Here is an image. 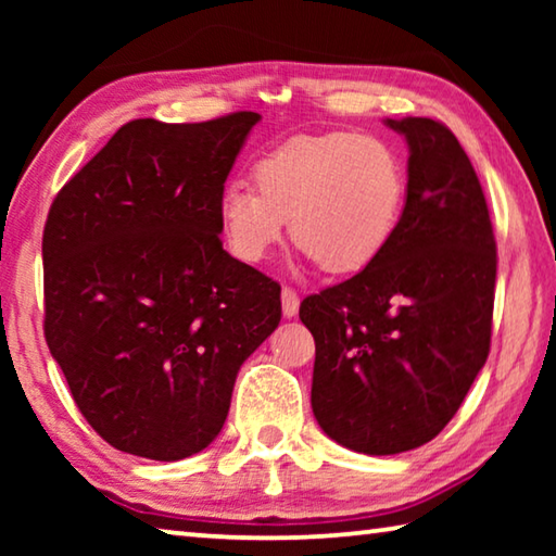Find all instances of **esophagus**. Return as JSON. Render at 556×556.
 <instances>
[{"label":"esophagus","mask_w":556,"mask_h":556,"mask_svg":"<svg viewBox=\"0 0 556 556\" xmlns=\"http://www.w3.org/2000/svg\"><path fill=\"white\" fill-rule=\"evenodd\" d=\"M281 312H285L287 318L296 316V312H299V294H296V289L281 287Z\"/></svg>","instance_id":"1"}]
</instances>
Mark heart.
<instances>
[{
  "mask_svg": "<svg viewBox=\"0 0 556 556\" xmlns=\"http://www.w3.org/2000/svg\"><path fill=\"white\" fill-rule=\"evenodd\" d=\"M257 189L223 188L218 215L235 257L260 262L291 238L333 275L370 265L388 248L407 201V172L378 137L326 131L287 139L252 166Z\"/></svg>",
  "mask_w": 556,
  "mask_h": 556,
  "instance_id": "b5f03b06",
  "label": "heart"
}]
</instances>
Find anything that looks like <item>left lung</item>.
Listing matches in <instances>:
<instances>
[{
    "label": "left lung",
    "instance_id": "obj_1",
    "mask_svg": "<svg viewBox=\"0 0 556 556\" xmlns=\"http://www.w3.org/2000/svg\"><path fill=\"white\" fill-rule=\"evenodd\" d=\"M409 144L407 203L382 255L306 296L312 407L345 448L390 456L434 439L491 353L497 252L491 213L444 122L388 119Z\"/></svg>",
    "mask_w": 556,
    "mask_h": 556
}]
</instances>
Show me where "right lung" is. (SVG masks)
I'll return each instance as SVG.
<instances>
[{
  "label": "right lung",
  "mask_w": 556,
  "mask_h": 556,
  "mask_svg": "<svg viewBox=\"0 0 556 556\" xmlns=\"http://www.w3.org/2000/svg\"><path fill=\"white\" fill-rule=\"evenodd\" d=\"M257 122L131 119L51 203L46 343L88 425L125 454L208 446L240 365L279 326L281 287L218 235L225 178Z\"/></svg>",
  "instance_id": "add662e5"
}]
</instances>
